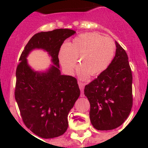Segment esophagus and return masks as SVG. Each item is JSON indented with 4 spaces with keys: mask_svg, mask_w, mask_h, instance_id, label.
<instances>
[{
    "mask_svg": "<svg viewBox=\"0 0 148 148\" xmlns=\"http://www.w3.org/2000/svg\"><path fill=\"white\" fill-rule=\"evenodd\" d=\"M78 85H79V88L81 90V96L84 97V84H83L82 82H78Z\"/></svg>",
    "mask_w": 148,
    "mask_h": 148,
    "instance_id": "esophagus-1",
    "label": "esophagus"
}]
</instances>
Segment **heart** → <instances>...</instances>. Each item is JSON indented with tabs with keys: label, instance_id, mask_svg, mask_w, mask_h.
Masks as SVG:
<instances>
[{
	"label": "heart",
	"instance_id": "1",
	"mask_svg": "<svg viewBox=\"0 0 148 148\" xmlns=\"http://www.w3.org/2000/svg\"><path fill=\"white\" fill-rule=\"evenodd\" d=\"M116 50V43L111 38L103 37L96 32H86L63 46L58 53V60L63 69L73 74L78 59V76L86 79L89 75L97 76L107 70Z\"/></svg>",
	"mask_w": 148,
	"mask_h": 148
}]
</instances>
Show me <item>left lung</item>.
Instances as JSON below:
<instances>
[{
	"mask_svg": "<svg viewBox=\"0 0 148 148\" xmlns=\"http://www.w3.org/2000/svg\"><path fill=\"white\" fill-rule=\"evenodd\" d=\"M116 46L110 65L84 87L90 121L98 130H113L122 125L133 106V76L127 55L116 41Z\"/></svg>",
	"mask_w": 148,
	"mask_h": 148,
	"instance_id": "obj_1",
	"label": "left lung"
}]
</instances>
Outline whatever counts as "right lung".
<instances>
[{
	"mask_svg": "<svg viewBox=\"0 0 148 148\" xmlns=\"http://www.w3.org/2000/svg\"><path fill=\"white\" fill-rule=\"evenodd\" d=\"M75 33L69 29L38 32L21 55L15 98L24 125L41 138H55L66 132L68 113L80 95L77 79L61 75L58 60L62 44ZM35 49L47 51L52 58L53 64L46 72L35 71L28 66L27 56Z\"/></svg>",
	"mask_w": 148,
	"mask_h": 148,
	"instance_id": "obj_1",
	"label": "right lung"
}]
</instances>
